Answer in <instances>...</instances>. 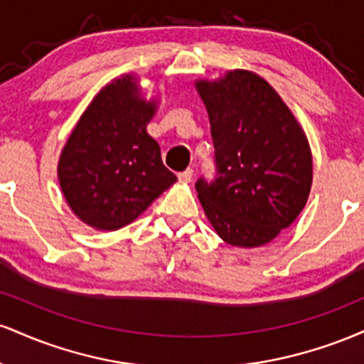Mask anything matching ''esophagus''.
Returning a JSON list of instances; mask_svg holds the SVG:
<instances>
[{"instance_id":"34e87169","label":"esophagus","mask_w":364,"mask_h":364,"mask_svg":"<svg viewBox=\"0 0 364 364\" xmlns=\"http://www.w3.org/2000/svg\"><path fill=\"white\" fill-rule=\"evenodd\" d=\"M191 178H193V169H191V168L181 171V173L178 174V179H179V181H183V183H190Z\"/></svg>"}]
</instances>
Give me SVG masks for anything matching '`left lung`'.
<instances>
[{"instance_id":"left-lung-1","label":"left lung","mask_w":364,"mask_h":364,"mask_svg":"<svg viewBox=\"0 0 364 364\" xmlns=\"http://www.w3.org/2000/svg\"><path fill=\"white\" fill-rule=\"evenodd\" d=\"M214 141L215 176L195 190L225 243L255 248L289 228L311 188V152L289 107L246 70L196 82Z\"/></svg>"}]
</instances>
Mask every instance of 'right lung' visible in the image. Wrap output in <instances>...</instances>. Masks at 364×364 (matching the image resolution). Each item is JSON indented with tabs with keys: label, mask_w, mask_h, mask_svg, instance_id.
Returning a JSON list of instances; mask_svg holds the SVG:
<instances>
[{
	"label": "right lung",
	"mask_w": 364,
	"mask_h": 364,
	"mask_svg": "<svg viewBox=\"0 0 364 364\" xmlns=\"http://www.w3.org/2000/svg\"><path fill=\"white\" fill-rule=\"evenodd\" d=\"M154 112L156 104L140 97L129 75L104 87L83 112L61 152L58 178L85 224L116 231L176 181L147 133Z\"/></svg>",
	"instance_id": "1"
}]
</instances>
